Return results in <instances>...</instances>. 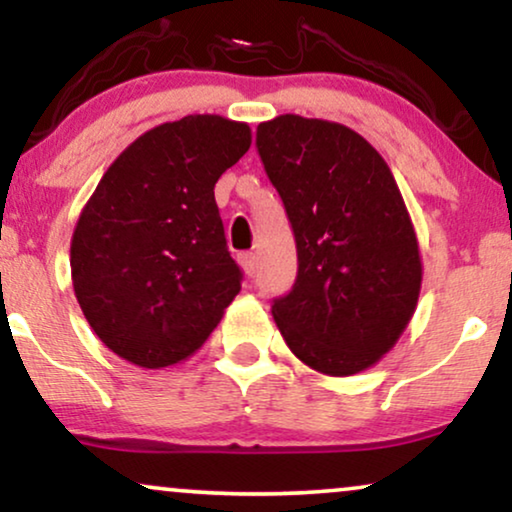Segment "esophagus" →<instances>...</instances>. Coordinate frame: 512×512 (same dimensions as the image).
Masks as SVG:
<instances>
[{
    "label": "esophagus",
    "mask_w": 512,
    "mask_h": 512,
    "mask_svg": "<svg viewBox=\"0 0 512 512\" xmlns=\"http://www.w3.org/2000/svg\"><path fill=\"white\" fill-rule=\"evenodd\" d=\"M238 262H241L245 274H248V276L255 274V267H257L255 252H241V255H238Z\"/></svg>",
    "instance_id": "esophagus-1"
}]
</instances>
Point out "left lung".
Listing matches in <instances>:
<instances>
[{"instance_id": "left-lung-1", "label": "left lung", "mask_w": 512, "mask_h": 512, "mask_svg": "<svg viewBox=\"0 0 512 512\" xmlns=\"http://www.w3.org/2000/svg\"><path fill=\"white\" fill-rule=\"evenodd\" d=\"M257 151L297 243V281L271 304L302 364L345 378L378 364L416 312L423 262L385 158L340 122L278 115Z\"/></svg>"}]
</instances>
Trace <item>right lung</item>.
I'll return each instance as SVG.
<instances>
[{
	"label": "right lung",
	"mask_w": 512,
	"mask_h": 512,
	"mask_svg": "<svg viewBox=\"0 0 512 512\" xmlns=\"http://www.w3.org/2000/svg\"><path fill=\"white\" fill-rule=\"evenodd\" d=\"M248 122L186 115L134 139L77 219L70 274L111 352L141 368L196 354L241 290L215 184L248 153Z\"/></svg>",
	"instance_id": "1"
}]
</instances>
